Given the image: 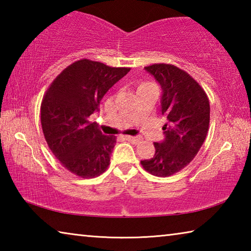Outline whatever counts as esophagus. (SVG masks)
<instances>
[{
	"label": "esophagus",
	"instance_id": "esophagus-1",
	"mask_svg": "<svg viewBox=\"0 0 251 251\" xmlns=\"http://www.w3.org/2000/svg\"><path fill=\"white\" fill-rule=\"evenodd\" d=\"M125 138L127 139V141H129V142L134 143V144L138 143L139 141H141V138H138V137H135V136H125Z\"/></svg>",
	"mask_w": 251,
	"mask_h": 251
}]
</instances>
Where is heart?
I'll use <instances>...</instances> for the list:
<instances>
[{"label": "heart", "instance_id": "1", "mask_svg": "<svg viewBox=\"0 0 251 251\" xmlns=\"http://www.w3.org/2000/svg\"><path fill=\"white\" fill-rule=\"evenodd\" d=\"M151 86H155V85L151 82H150V80H142L138 85V90H142V88H146V87H151Z\"/></svg>", "mask_w": 251, "mask_h": 251}]
</instances>
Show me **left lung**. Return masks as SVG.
Wrapping results in <instances>:
<instances>
[{"instance_id":"left-lung-1","label":"left lung","mask_w":251,"mask_h":251,"mask_svg":"<svg viewBox=\"0 0 251 251\" xmlns=\"http://www.w3.org/2000/svg\"><path fill=\"white\" fill-rule=\"evenodd\" d=\"M145 70L163 88L161 114L165 141L154 143L155 155L141 164L147 173L168 177L185 168L201 150L209 129L210 106L196 79L175 65L157 63Z\"/></svg>"}]
</instances>
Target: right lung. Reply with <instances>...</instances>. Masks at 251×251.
Returning <instances> with one entry per match:
<instances>
[{
  "mask_svg": "<svg viewBox=\"0 0 251 251\" xmlns=\"http://www.w3.org/2000/svg\"><path fill=\"white\" fill-rule=\"evenodd\" d=\"M82 58L63 70L45 92L41 124L45 141L63 167L82 178L106 172L116 136L101 134L90 117L103 96L129 72Z\"/></svg>",
  "mask_w": 251,
  "mask_h": 251,
  "instance_id": "right-lung-1",
  "label": "right lung"
}]
</instances>
